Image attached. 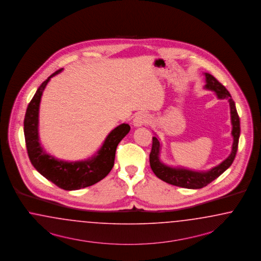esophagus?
I'll list each match as a JSON object with an SVG mask.
<instances>
[{"label":"esophagus","mask_w":261,"mask_h":261,"mask_svg":"<svg viewBox=\"0 0 261 261\" xmlns=\"http://www.w3.org/2000/svg\"><path fill=\"white\" fill-rule=\"evenodd\" d=\"M150 121V118L145 113H139L136 115L133 119V125L135 127H140L142 125H146Z\"/></svg>","instance_id":"obj_1"}]
</instances>
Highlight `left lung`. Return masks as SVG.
<instances>
[{
    "instance_id": "1",
    "label": "left lung",
    "mask_w": 261,
    "mask_h": 261,
    "mask_svg": "<svg viewBox=\"0 0 261 261\" xmlns=\"http://www.w3.org/2000/svg\"><path fill=\"white\" fill-rule=\"evenodd\" d=\"M205 89L215 92L219 99H228L230 109V121L232 125L231 136L233 139L231 152L229 157L224 160L220 165L214 166L212 169L206 171H194L182 167H172L165 165L161 159V143L157 137H153L152 149H151L149 162L151 169L155 175L163 180L164 182H168L176 187H181L186 189L197 190L207 186L216 178H218L225 170H227L231 166L233 160L237 155L238 141L240 136V121L237 114L236 103L232 100L229 91L222 85L221 83L213 76L212 74L205 72Z\"/></svg>"
}]
</instances>
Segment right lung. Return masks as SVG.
<instances>
[{"mask_svg":"<svg viewBox=\"0 0 261 261\" xmlns=\"http://www.w3.org/2000/svg\"><path fill=\"white\" fill-rule=\"evenodd\" d=\"M63 71L48 76L37 89L29 104L24 119V134L29 158L34 168L46 179L65 190H76L93 186L105 178L114 166L117 146L130 131L127 123L113 129L94 156L84 161L66 162L47 154L39 141V107L47 82Z\"/></svg>","mask_w":261,"mask_h":261,"instance_id":"1","label":"right lung"}]
</instances>
